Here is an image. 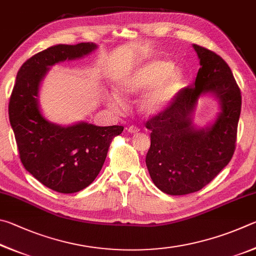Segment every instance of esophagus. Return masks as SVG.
Here are the masks:
<instances>
[{"instance_id":"34e87169","label":"esophagus","mask_w":256,"mask_h":256,"mask_svg":"<svg viewBox=\"0 0 256 256\" xmlns=\"http://www.w3.org/2000/svg\"><path fill=\"white\" fill-rule=\"evenodd\" d=\"M128 132H132V134H136V132H140V128L136 127V126H130V127L128 128Z\"/></svg>"}]
</instances>
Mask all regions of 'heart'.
<instances>
[{"mask_svg": "<svg viewBox=\"0 0 256 256\" xmlns=\"http://www.w3.org/2000/svg\"><path fill=\"white\" fill-rule=\"evenodd\" d=\"M186 78L183 72L174 68L172 62L164 60H154L146 62L120 80L119 91L124 96H135L147 91L140 103V110L145 114H156L163 111L176 100L178 94L184 86ZM109 104L114 109L124 108L119 96H111Z\"/></svg>", "mask_w": 256, "mask_h": 256, "instance_id": "heart-1", "label": "heart"}]
</instances>
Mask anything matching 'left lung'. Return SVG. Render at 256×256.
<instances>
[{
    "label": "left lung",
    "instance_id": "left-lung-1",
    "mask_svg": "<svg viewBox=\"0 0 256 256\" xmlns=\"http://www.w3.org/2000/svg\"><path fill=\"white\" fill-rule=\"evenodd\" d=\"M201 67L166 109L146 121L150 147L146 165L160 191L182 196L199 191L230 162L236 148L242 96L230 67L209 49L194 44ZM216 94L222 112L212 128L196 131L190 114L201 92Z\"/></svg>",
    "mask_w": 256,
    "mask_h": 256
}]
</instances>
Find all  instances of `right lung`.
I'll return each instance as SVG.
<instances>
[{"instance_id": "add662e5", "label": "right lung", "mask_w": 256, "mask_h": 256, "mask_svg": "<svg viewBox=\"0 0 256 256\" xmlns=\"http://www.w3.org/2000/svg\"><path fill=\"white\" fill-rule=\"evenodd\" d=\"M96 48L90 42L57 44L36 54L20 67L8 102V119L24 168L60 194H74L91 184L111 142L124 130L122 126L98 127L86 122L60 127L40 114L38 88L48 67L83 57Z\"/></svg>"}]
</instances>
